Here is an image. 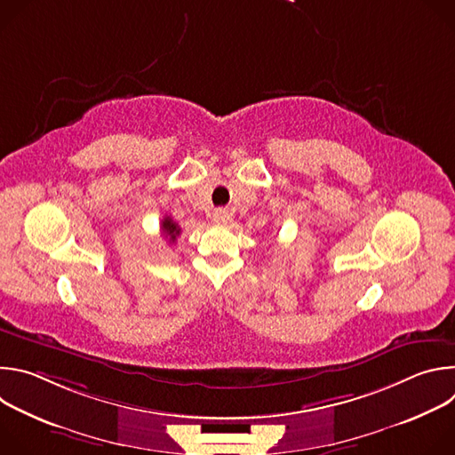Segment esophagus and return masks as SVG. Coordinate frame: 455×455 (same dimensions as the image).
<instances>
[{"label":"esophagus","instance_id":"esophagus-1","mask_svg":"<svg viewBox=\"0 0 455 455\" xmlns=\"http://www.w3.org/2000/svg\"><path fill=\"white\" fill-rule=\"evenodd\" d=\"M212 220H214L216 223H220V225H225V223H228L230 214H228L225 209H218V211L212 214Z\"/></svg>","mask_w":455,"mask_h":455}]
</instances>
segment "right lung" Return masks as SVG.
Returning a JSON list of instances; mask_svg holds the SVG:
<instances>
[{
	"mask_svg": "<svg viewBox=\"0 0 455 455\" xmlns=\"http://www.w3.org/2000/svg\"><path fill=\"white\" fill-rule=\"evenodd\" d=\"M162 234L169 239V243H174L178 239V235L181 234V228L178 227L176 221H172L171 216H165L162 220Z\"/></svg>",
	"mask_w": 455,
	"mask_h": 455,
	"instance_id": "add662e5",
	"label": "right lung"
}]
</instances>
